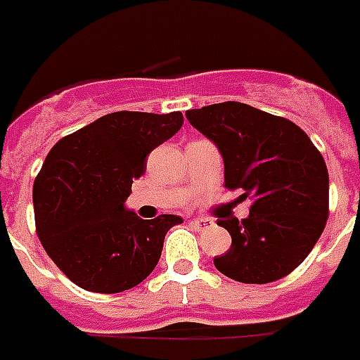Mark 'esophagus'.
Instances as JSON below:
<instances>
[{"instance_id": "obj_1", "label": "esophagus", "mask_w": 360, "mask_h": 360, "mask_svg": "<svg viewBox=\"0 0 360 360\" xmlns=\"http://www.w3.org/2000/svg\"><path fill=\"white\" fill-rule=\"evenodd\" d=\"M193 226H195L199 231H207V229H210L214 226V221L210 220V218H195V220H193Z\"/></svg>"}]
</instances>
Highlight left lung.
<instances>
[{
  "instance_id": "obj_1",
  "label": "left lung",
  "mask_w": 360,
  "mask_h": 360,
  "mask_svg": "<svg viewBox=\"0 0 360 360\" xmlns=\"http://www.w3.org/2000/svg\"><path fill=\"white\" fill-rule=\"evenodd\" d=\"M186 117L224 158L229 190L252 197L245 220H218L231 248L214 258L226 277L264 285L292 273L328 220V170L298 125L241 102L188 110Z\"/></svg>"
}]
</instances>
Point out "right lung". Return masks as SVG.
<instances>
[{
	"label": "right lung",
	"mask_w": 360,
	"mask_h": 360,
	"mask_svg": "<svg viewBox=\"0 0 360 360\" xmlns=\"http://www.w3.org/2000/svg\"><path fill=\"white\" fill-rule=\"evenodd\" d=\"M184 123L180 112H113L58 140L36 182V231L45 252L85 290L115 294L140 285L163 250L165 235L182 221L142 220L125 209L146 159Z\"/></svg>",
	"instance_id": "1"
}]
</instances>
